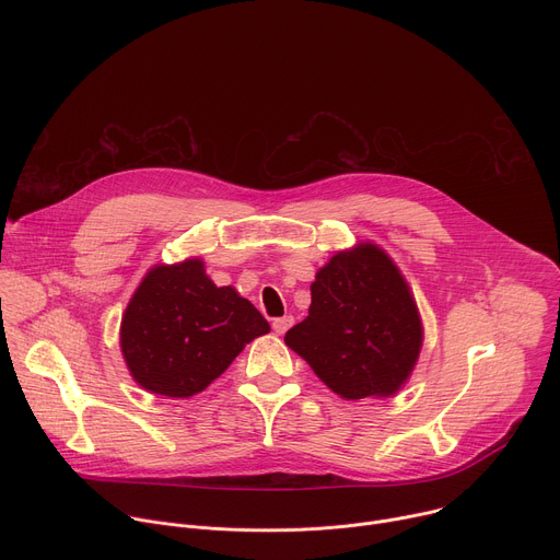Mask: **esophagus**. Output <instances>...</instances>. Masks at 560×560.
<instances>
[{
  "instance_id": "esophagus-1",
  "label": "esophagus",
  "mask_w": 560,
  "mask_h": 560,
  "mask_svg": "<svg viewBox=\"0 0 560 560\" xmlns=\"http://www.w3.org/2000/svg\"><path fill=\"white\" fill-rule=\"evenodd\" d=\"M294 324V318L290 316V314H285V316H279V318H275L272 322V328H275V332L277 335H285L288 332V328Z\"/></svg>"
}]
</instances>
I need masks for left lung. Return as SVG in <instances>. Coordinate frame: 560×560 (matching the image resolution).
<instances>
[{"label":"left lung","instance_id":"8db88e82","mask_svg":"<svg viewBox=\"0 0 560 560\" xmlns=\"http://www.w3.org/2000/svg\"><path fill=\"white\" fill-rule=\"evenodd\" d=\"M312 303L285 346L332 392L357 401L394 394L423 341L417 303L392 259L372 244L339 253L316 272Z\"/></svg>","mask_w":560,"mask_h":560}]
</instances>
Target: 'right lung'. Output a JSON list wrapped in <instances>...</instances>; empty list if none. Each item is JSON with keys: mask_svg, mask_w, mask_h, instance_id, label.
Returning a JSON list of instances; mask_svg holds the SVG:
<instances>
[{"mask_svg": "<svg viewBox=\"0 0 560 560\" xmlns=\"http://www.w3.org/2000/svg\"><path fill=\"white\" fill-rule=\"evenodd\" d=\"M270 332L234 288H217L199 259L152 268L121 318V352L132 378L175 398L206 389L253 339Z\"/></svg>", "mask_w": 560, "mask_h": 560, "instance_id": "1", "label": "right lung"}]
</instances>
